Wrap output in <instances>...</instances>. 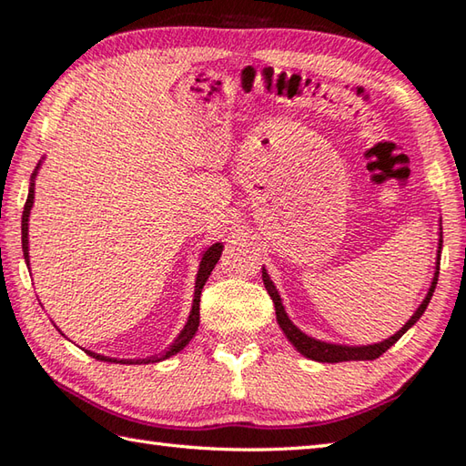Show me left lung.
<instances>
[{
	"label": "left lung",
	"instance_id": "left-lung-1",
	"mask_svg": "<svg viewBox=\"0 0 466 466\" xmlns=\"http://www.w3.org/2000/svg\"><path fill=\"white\" fill-rule=\"evenodd\" d=\"M439 250H436V267H434V277L431 282V289H428V293L424 297V300L418 309L414 311V315L408 319L406 325L402 329L396 331L388 339L380 341V343H371V345H341V343H329V341H321V339H315V337L307 335L299 329V327L290 321V317L285 311V305H282V299L279 295V290L275 287V282L270 280L267 268L262 267V282L264 287H267L268 295L272 299V303H275V311H277V323L285 333L287 339L290 341V345L300 353L305 355V358L313 360V361H321V363H339V361H371L380 358L381 353H386L391 345H394L400 337H402L410 327L416 325L418 319L422 317V313L426 311L428 303H431L432 293L436 289V282H439V270H441V252H442V220H441V228H439Z\"/></svg>",
	"mask_w": 466,
	"mask_h": 466
}]
</instances>
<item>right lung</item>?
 Wrapping results in <instances>:
<instances>
[{
	"mask_svg": "<svg viewBox=\"0 0 466 466\" xmlns=\"http://www.w3.org/2000/svg\"><path fill=\"white\" fill-rule=\"evenodd\" d=\"M42 166V159L38 166H35L32 177H30V189H27V199H25V206H24V214H22V250H24V260H25V267L30 268V242H27V222H30V209L34 206V187H35V176H38V169ZM222 250H224V244L222 242H216L212 246H208V248L202 252V258H199V268H198V275H196V289H194V303H191V311H189V317H187V323L184 325V329L179 331V335L173 339V343L169 345V348L159 353V355H151V358H145V360H116V358H106V355H100V353H95V351H88L85 350L90 358L95 360H100V361H108V363H129V366H141V363H157V361H163L171 358V355L179 353L181 350L186 348V345L194 339V335L198 331V325H199V295H202V289L206 285L208 277L212 275L214 267L218 264V260H220L222 257Z\"/></svg>",
	"mask_w": 466,
	"mask_h": 466,
	"instance_id": "add662e5",
	"label": "right lung"
}]
</instances>
